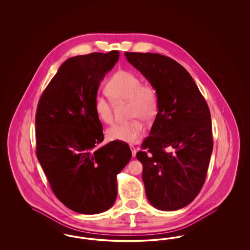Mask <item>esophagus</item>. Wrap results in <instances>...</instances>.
<instances>
[{"label": "esophagus", "instance_id": "34e87169", "mask_svg": "<svg viewBox=\"0 0 250 250\" xmlns=\"http://www.w3.org/2000/svg\"><path fill=\"white\" fill-rule=\"evenodd\" d=\"M130 149L131 152H132V156L135 157L136 154H137V149H136V147H135L134 145H130Z\"/></svg>", "mask_w": 250, "mask_h": 250}]
</instances>
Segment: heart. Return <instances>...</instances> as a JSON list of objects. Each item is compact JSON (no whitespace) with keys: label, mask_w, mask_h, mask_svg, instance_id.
<instances>
[{"label":"heart","mask_w":250,"mask_h":250,"mask_svg":"<svg viewBox=\"0 0 250 250\" xmlns=\"http://www.w3.org/2000/svg\"><path fill=\"white\" fill-rule=\"evenodd\" d=\"M105 90L115 103L128 101L129 116L135 118L128 123L115 124L108 127L106 131L107 139L121 143L139 142L145 133V125L142 119L152 121L157 113L158 97L155 87L150 84H142L141 79L133 72L118 70L107 81ZM94 108L100 121L105 124L112 122V103L104 95H95Z\"/></svg>","instance_id":"1"}]
</instances>
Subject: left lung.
I'll list each match as a JSON object with an SVG mask.
<instances>
[{
	"mask_svg": "<svg viewBox=\"0 0 250 250\" xmlns=\"http://www.w3.org/2000/svg\"><path fill=\"white\" fill-rule=\"evenodd\" d=\"M127 61L154 86L158 111L137 158L150 203L179 210L198 196L213 152L211 114L190 74L169 57L125 52Z\"/></svg>",
	"mask_w": 250,
	"mask_h": 250,
	"instance_id": "8db88e82",
	"label": "left lung"
}]
</instances>
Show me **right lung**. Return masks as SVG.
Wrapping results in <instances>:
<instances>
[{
  "label": "right lung",
  "instance_id": "add662e5",
  "mask_svg": "<svg viewBox=\"0 0 250 250\" xmlns=\"http://www.w3.org/2000/svg\"><path fill=\"white\" fill-rule=\"evenodd\" d=\"M119 51L66 60L41 95L36 109V156L54 195L72 211L95 214L117 197V174L130 161L127 144L104 140L94 98Z\"/></svg>",
  "mask_w": 250,
  "mask_h": 250
}]
</instances>
